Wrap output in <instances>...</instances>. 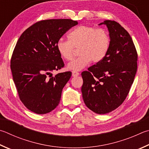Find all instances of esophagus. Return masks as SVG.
<instances>
[{
    "instance_id": "esophagus-1",
    "label": "esophagus",
    "mask_w": 149,
    "mask_h": 149,
    "mask_svg": "<svg viewBox=\"0 0 149 149\" xmlns=\"http://www.w3.org/2000/svg\"><path fill=\"white\" fill-rule=\"evenodd\" d=\"M79 75V72H72V76L73 77H76L78 76V75Z\"/></svg>"
}]
</instances>
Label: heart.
I'll return each instance as SVG.
<instances>
[{
  "mask_svg": "<svg viewBox=\"0 0 149 149\" xmlns=\"http://www.w3.org/2000/svg\"><path fill=\"white\" fill-rule=\"evenodd\" d=\"M69 41L60 39L56 42V49L66 61L74 57V48H79V57L68 64L67 68L73 72L80 71L92 61L101 62L106 56L110 45L108 32L103 29L81 25L68 34Z\"/></svg>",
  "mask_w": 149,
  "mask_h": 149,
  "instance_id": "obj_1",
  "label": "heart"
}]
</instances>
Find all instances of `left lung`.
Masks as SVG:
<instances>
[{"mask_svg":"<svg viewBox=\"0 0 149 149\" xmlns=\"http://www.w3.org/2000/svg\"><path fill=\"white\" fill-rule=\"evenodd\" d=\"M110 45L103 60L81 73L83 101L97 114H106L123 104L137 72V51L130 35L119 23L105 20Z\"/></svg>","mask_w":149,"mask_h":149,"instance_id":"8db88e82","label":"left lung"}]
</instances>
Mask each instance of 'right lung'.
I'll return each instance as SVG.
<instances>
[{"mask_svg": "<svg viewBox=\"0 0 149 149\" xmlns=\"http://www.w3.org/2000/svg\"><path fill=\"white\" fill-rule=\"evenodd\" d=\"M77 23L68 19L43 20L30 26L19 38L10 67L21 101L31 111L45 114L60 102L62 91L72 72L48 75L64 66L56 42Z\"/></svg>", "mask_w": 149, "mask_h": 149, "instance_id": "1", "label": "right lung"}]
</instances>
